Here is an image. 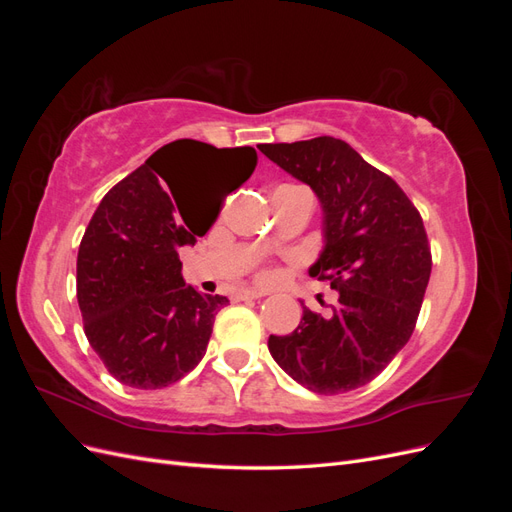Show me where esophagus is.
Segmentation results:
<instances>
[{"label": "esophagus", "mask_w": 512, "mask_h": 512, "mask_svg": "<svg viewBox=\"0 0 512 512\" xmlns=\"http://www.w3.org/2000/svg\"><path fill=\"white\" fill-rule=\"evenodd\" d=\"M267 297V292H260V290H243L239 294V299H262Z\"/></svg>", "instance_id": "34e87169"}]
</instances>
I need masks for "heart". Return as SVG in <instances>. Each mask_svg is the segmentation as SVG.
I'll list each match as a JSON object with an SVG mask.
<instances>
[{"label": "heart", "mask_w": 512, "mask_h": 512, "mask_svg": "<svg viewBox=\"0 0 512 512\" xmlns=\"http://www.w3.org/2000/svg\"><path fill=\"white\" fill-rule=\"evenodd\" d=\"M256 280L262 282V284L275 282V280H277V269H273V267H260V269L256 271Z\"/></svg>", "instance_id": "heart-1"}]
</instances>
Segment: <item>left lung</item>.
I'll return each mask as SVG.
<instances>
[{
	"mask_svg": "<svg viewBox=\"0 0 512 512\" xmlns=\"http://www.w3.org/2000/svg\"><path fill=\"white\" fill-rule=\"evenodd\" d=\"M258 149L318 194L327 243L309 275L337 290L329 316L303 307L297 329L269 337V352L309 391L361 389L382 374L416 327L431 275L421 213L342 138Z\"/></svg>",
	"mask_w": 512,
	"mask_h": 512,
	"instance_id": "8db88e82",
	"label": "left lung"
}]
</instances>
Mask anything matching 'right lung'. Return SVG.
<instances>
[{
    "label": "right lung",
    "mask_w": 512,
    "mask_h": 512,
    "mask_svg": "<svg viewBox=\"0 0 512 512\" xmlns=\"http://www.w3.org/2000/svg\"><path fill=\"white\" fill-rule=\"evenodd\" d=\"M256 164L254 147L218 149L181 138L100 200L79 245L76 299L91 348L121 384L153 391L190 374L207 352L215 314L228 305L183 282L179 247L207 235L224 198L192 196L181 177L224 168L228 196Z\"/></svg>",
    "instance_id": "right-lung-1"
}]
</instances>
